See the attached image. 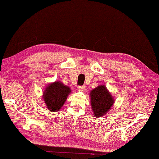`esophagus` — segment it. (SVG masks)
<instances>
[{"label": "esophagus", "mask_w": 159, "mask_h": 159, "mask_svg": "<svg viewBox=\"0 0 159 159\" xmlns=\"http://www.w3.org/2000/svg\"><path fill=\"white\" fill-rule=\"evenodd\" d=\"M79 89L80 90H82V91H84V90L86 89V86H85V85H80V86H79Z\"/></svg>", "instance_id": "obj_1"}]
</instances>
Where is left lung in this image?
<instances>
[{"mask_svg":"<svg viewBox=\"0 0 159 159\" xmlns=\"http://www.w3.org/2000/svg\"><path fill=\"white\" fill-rule=\"evenodd\" d=\"M90 104L95 117H101L111 109L115 100L107 88L103 85H98L90 93Z\"/></svg>","mask_w":159,"mask_h":159,"instance_id":"left-lung-1","label":"left lung"}]
</instances>
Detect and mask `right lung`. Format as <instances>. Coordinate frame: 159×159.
Listing matches in <instances>:
<instances>
[{
	"label": "right lung",
	"instance_id": "1",
	"mask_svg": "<svg viewBox=\"0 0 159 159\" xmlns=\"http://www.w3.org/2000/svg\"><path fill=\"white\" fill-rule=\"evenodd\" d=\"M70 93L71 90L70 88L63 84L61 81H55L47 85L43 93V99L48 110L51 112L59 110Z\"/></svg>",
	"mask_w": 159,
	"mask_h": 159
}]
</instances>
